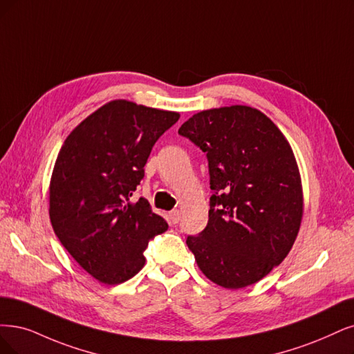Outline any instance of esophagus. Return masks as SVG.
Here are the masks:
<instances>
[{
	"instance_id": "esophagus-1",
	"label": "esophagus",
	"mask_w": 354,
	"mask_h": 354,
	"mask_svg": "<svg viewBox=\"0 0 354 354\" xmlns=\"http://www.w3.org/2000/svg\"><path fill=\"white\" fill-rule=\"evenodd\" d=\"M179 218H180V213H179V210H174V212H170V213H169V220H170V223L176 225L178 221H179Z\"/></svg>"
}]
</instances>
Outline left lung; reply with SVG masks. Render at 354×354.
Listing matches in <instances>:
<instances>
[{
	"instance_id": "obj_1",
	"label": "left lung",
	"mask_w": 354,
	"mask_h": 354,
	"mask_svg": "<svg viewBox=\"0 0 354 354\" xmlns=\"http://www.w3.org/2000/svg\"><path fill=\"white\" fill-rule=\"evenodd\" d=\"M178 133L207 153V227L187 245L204 276L225 289L251 286L287 257L304 217L295 153L261 111L232 104L194 113Z\"/></svg>"
}]
</instances>
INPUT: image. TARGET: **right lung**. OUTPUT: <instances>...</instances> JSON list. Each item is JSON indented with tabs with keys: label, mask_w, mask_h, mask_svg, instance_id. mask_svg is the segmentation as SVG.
Wrapping results in <instances>:
<instances>
[{
	"label": "right lung",
	"mask_w": 354,
	"mask_h": 354,
	"mask_svg": "<svg viewBox=\"0 0 354 354\" xmlns=\"http://www.w3.org/2000/svg\"><path fill=\"white\" fill-rule=\"evenodd\" d=\"M179 112L116 99L65 138L49 182V218L62 246L103 284H121L146 264L144 251L167 223L131 197L144 165Z\"/></svg>",
	"instance_id": "right-lung-1"
}]
</instances>
